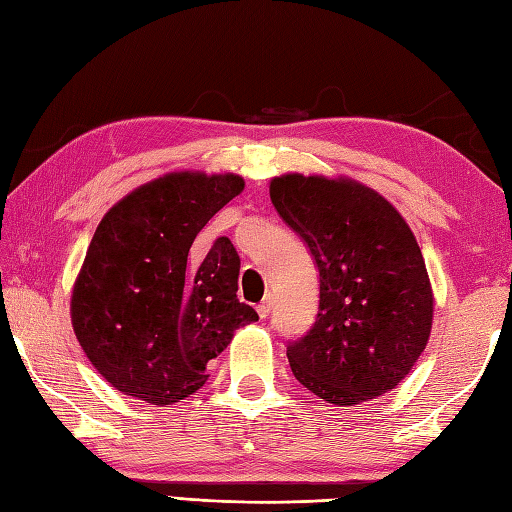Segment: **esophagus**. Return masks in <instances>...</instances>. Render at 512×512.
I'll return each mask as SVG.
<instances>
[{
	"label": "esophagus",
	"mask_w": 512,
	"mask_h": 512,
	"mask_svg": "<svg viewBox=\"0 0 512 512\" xmlns=\"http://www.w3.org/2000/svg\"><path fill=\"white\" fill-rule=\"evenodd\" d=\"M270 312H273V299L266 297V299L257 306V314H259V317H262V319H268Z\"/></svg>",
	"instance_id": "obj_1"
}]
</instances>
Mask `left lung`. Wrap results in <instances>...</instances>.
Instances as JSON below:
<instances>
[{
  "label": "left lung",
  "mask_w": 512,
  "mask_h": 512,
  "mask_svg": "<svg viewBox=\"0 0 512 512\" xmlns=\"http://www.w3.org/2000/svg\"><path fill=\"white\" fill-rule=\"evenodd\" d=\"M270 200L319 270L317 319L286 345L292 374L332 405L387 394L431 332L433 295L411 228L352 180L288 173L270 182Z\"/></svg>",
  "instance_id": "left-lung-1"
}]
</instances>
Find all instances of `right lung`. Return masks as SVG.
Here are the masks:
<instances>
[{
	"instance_id": "right-lung-1",
	"label": "right lung",
	"mask_w": 512,
	"mask_h": 512,
	"mask_svg": "<svg viewBox=\"0 0 512 512\" xmlns=\"http://www.w3.org/2000/svg\"><path fill=\"white\" fill-rule=\"evenodd\" d=\"M233 173H171L112 206L90 242L72 292L83 352L118 391L154 405L195 394L233 332L257 321L237 299L239 255L217 237L195 273L193 239L242 193Z\"/></svg>"
}]
</instances>
